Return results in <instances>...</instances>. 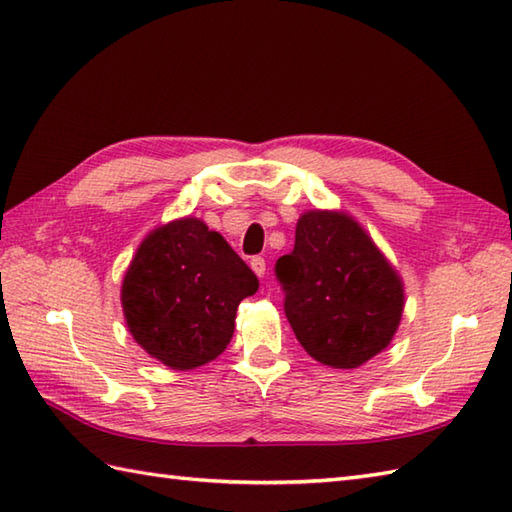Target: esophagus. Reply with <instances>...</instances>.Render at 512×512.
<instances>
[{"label":"esophagus","instance_id":"34e87169","mask_svg":"<svg viewBox=\"0 0 512 512\" xmlns=\"http://www.w3.org/2000/svg\"><path fill=\"white\" fill-rule=\"evenodd\" d=\"M250 268H253V273L257 275V277H264V273H266V259L264 257H253L250 259Z\"/></svg>","mask_w":512,"mask_h":512}]
</instances>
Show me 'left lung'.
Wrapping results in <instances>:
<instances>
[{"instance_id":"obj_1","label":"left lung","mask_w":512,"mask_h":512,"mask_svg":"<svg viewBox=\"0 0 512 512\" xmlns=\"http://www.w3.org/2000/svg\"><path fill=\"white\" fill-rule=\"evenodd\" d=\"M275 277L292 332L312 358L352 369L385 350L402 314V284L352 217L310 211Z\"/></svg>"}]
</instances>
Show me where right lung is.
<instances>
[{"label":"right lung","mask_w":512,"mask_h":512,"mask_svg":"<svg viewBox=\"0 0 512 512\" xmlns=\"http://www.w3.org/2000/svg\"><path fill=\"white\" fill-rule=\"evenodd\" d=\"M257 288L259 279L226 239L187 217L140 244L121 299L138 345L171 369H191L226 350L239 301Z\"/></svg>","instance_id":"right-lung-1"}]
</instances>
